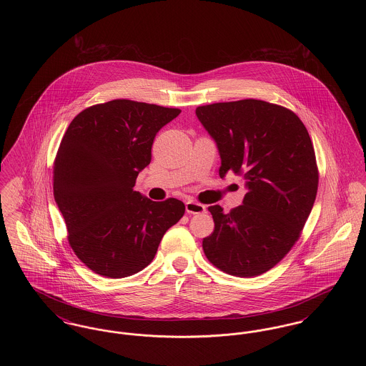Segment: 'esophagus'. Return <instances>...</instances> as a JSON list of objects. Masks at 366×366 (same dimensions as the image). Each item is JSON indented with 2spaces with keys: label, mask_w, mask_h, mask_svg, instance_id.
<instances>
[{
  "label": "esophagus",
  "mask_w": 366,
  "mask_h": 366,
  "mask_svg": "<svg viewBox=\"0 0 366 366\" xmlns=\"http://www.w3.org/2000/svg\"><path fill=\"white\" fill-rule=\"evenodd\" d=\"M185 209H187L188 214H203V212H206V207L203 204H200L197 202H193V200H189V202L185 203Z\"/></svg>",
  "instance_id": "1"
}]
</instances>
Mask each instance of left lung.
Segmentation results:
<instances>
[{
    "label": "left lung",
    "instance_id": "1",
    "mask_svg": "<svg viewBox=\"0 0 366 366\" xmlns=\"http://www.w3.org/2000/svg\"><path fill=\"white\" fill-rule=\"evenodd\" d=\"M196 117L217 144L219 177L242 174L247 189L243 204L227 214L209 207L215 227L204 254L227 274L259 276L288 254L313 209L312 139L292 111L262 100L203 105Z\"/></svg>",
    "mask_w": 366,
    "mask_h": 366
}]
</instances>
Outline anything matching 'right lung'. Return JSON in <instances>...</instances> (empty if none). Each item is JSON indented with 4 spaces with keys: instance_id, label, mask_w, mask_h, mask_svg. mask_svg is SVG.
<instances>
[{
    "instance_id": "obj_1",
    "label": "right lung",
    "mask_w": 366,
    "mask_h": 366,
    "mask_svg": "<svg viewBox=\"0 0 366 366\" xmlns=\"http://www.w3.org/2000/svg\"><path fill=\"white\" fill-rule=\"evenodd\" d=\"M178 108L112 100L79 112L60 142L53 194L75 255L94 273L122 279L155 258L169 227L184 215L181 200L152 202L133 189L151 163L157 132Z\"/></svg>"
}]
</instances>
